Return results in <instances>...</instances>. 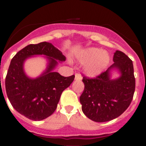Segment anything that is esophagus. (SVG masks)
I'll return each mask as SVG.
<instances>
[{"label":"esophagus","instance_id":"1","mask_svg":"<svg viewBox=\"0 0 146 146\" xmlns=\"http://www.w3.org/2000/svg\"><path fill=\"white\" fill-rule=\"evenodd\" d=\"M75 80H82V77H81L80 74H78V73L75 74Z\"/></svg>","mask_w":146,"mask_h":146}]
</instances>
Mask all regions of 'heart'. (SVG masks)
Masks as SVG:
<instances>
[{"label": "heart", "mask_w": 146, "mask_h": 146, "mask_svg": "<svg viewBox=\"0 0 146 146\" xmlns=\"http://www.w3.org/2000/svg\"><path fill=\"white\" fill-rule=\"evenodd\" d=\"M77 58L81 63L85 64L84 72L91 77L101 74L106 69L110 62L109 55L95 47L82 50L78 54Z\"/></svg>", "instance_id": "1"}]
</instances>
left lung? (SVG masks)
Instances as JSON below:
<instances>
[{
  "instance_id": "obj_1",
  "label": "left lung",
  "mask_w": 146,
  "mask_h": 146,
  "mask_svg": "<svg viewBox=\"0 0 146 146\" xmlns=\"http://www.w3.org/2000/svg\"><path fill=\"white\" fill-rule=\"evenodd\" d=\"M114 64L95 78L83 77L85 88L80 97L82 110L89 119L106 122L120 116L129 106L135 90L132 60L123 52L116 50ZM116 68L121 75L110 78V71Z\"/></svg>"
}]
</instances>
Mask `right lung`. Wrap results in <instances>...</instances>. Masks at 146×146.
<instances>
[{"mask_svg":"<svg viewBox=\"0 0 146 146\" xmlns=\"http://www.w3.org/2000/svg\"><path fill=\"white\" fill-rule=\"evenodd\" d=\"M47 56V69L39 77L32 79L25 74L23 64L29 57ZM58 60L66 57L49 42L29 44L20 50L11 60L6 77V91L13 108L29 119L41 121L50 116L57 108L62 92L69 87L74 75L63 77L53 69Z\"/></svg>","mask_w":146,"mask_h":146,"instance_id":"right-lung-1","label":"right lung"}]
</instances>
